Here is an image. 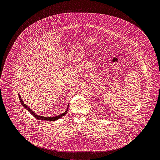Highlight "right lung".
<instances>
[{
    "mask_svg": "<svg viewBox=\"0 0 160 160\" xmlns=\"http://www.w3.org/2000/svg\"><path fill=\"white\" fill-rule=\"evenodd\" d=\"M21 100V102L22 104L23 105V107L26 109L28 110L29 113H31L32 115H33L34 117L37 118V119H38V120H44V121H56V120H58V119H59L60 118H61V117L63 116V115H58V117H52V118H51V117H48V118H47V117H42V116L40 117V116H38V115H36L35 113H34L31 109H30L26 105H25L24 103H23L22 100Z\"/></svg>",
    "mask_w": 160,
    "mask_h": 160,
    "instance_id": "obj_1",
    "label": "right lung"
}]
</instances>
